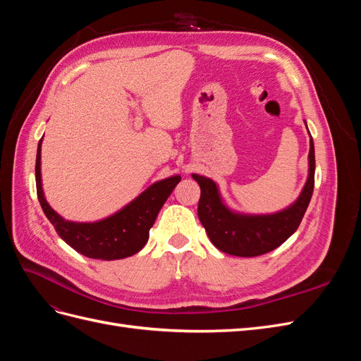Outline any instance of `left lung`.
I'll return each mask as SVG.
<instances>
[{"instance_id":"left-lung-1","label":"left lung","mask_w":361,"mask_h":361,"mask_svg":"<svg viewBox=\"0 0 361 361\" xmlns=\"http://www.w3.org/2000/svg\"><path fill=\"white\" fill-rule=\"evenodd\" d=\"M191 176L202 191L197 214L211 243L223 253L232 256L253 257L265 255L280 247L295 233L310 203L314 187L313 138L310 135L307 180L297 200L277 212L244 214L235 211L227 206L220 187L211 178L197 173H192Z\"/></svg>"}]
</instances>
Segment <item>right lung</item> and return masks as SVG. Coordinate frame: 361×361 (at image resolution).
<instances>
[{
    "label": "right lung",
    "mask_w": 361,
    "mask_h": 361,
    "mask_svg": "<svg viewBox=\"0 0 361 361\" xmlns=\"http://www.w3.org/2000/svg\"><path fill=\"white\" fill-rule=\"evenodd\" d=\"M43 140V137H42ZM42 140L36 157V187L43 212L64 243L82 256L101 260H117L133 256L149 239L158 212L180 182L179 174L157 180L122 209L97 221H69L47 202L42 187Z\"/></svg>",
    "instance_id": "right-lung-1"
}]
</instances>
